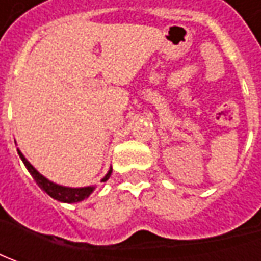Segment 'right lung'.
<instances>
[{
	"label": "right lung",
	"mask_w": 261,
	"mask_h": 261,
	"mask_svg": "<svg viewBox=\"0 0 261 261\" xmlns=\"http://www.w3.org/2000/svg\"><path fill=\"white\" fill-rule=\"evenodd\" d=\"M17 152L18 155L21 158L23 164L25 166V168L29 170V173L32 174V177L35 178V181L39 185V187L42 190H45L47 195L50 197H54L55 200H59V202H64V203H76V202H81L87 199L88 196L91 195L93 192L95 190V186H86V187H68V186H62V185H56L54 181H50L49 178H46L45 175L40 174L35 167L32 166L27 158H25L21 151L17 148ZM112 174V167L109 168L107 174L101 178V181H106L109 180V177Z\"/></svg>",
	"instance_id": "add662e5"
}]
</instances>
